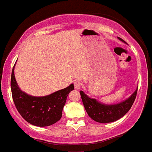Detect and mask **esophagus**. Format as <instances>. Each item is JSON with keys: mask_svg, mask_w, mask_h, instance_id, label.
Wrapping results in <instances>:
<instances>
[{"mask_svg": "<svg viewBox=\"0 0 152 152\" xmlns=\"http://www.w3.org/2000/svg\"><path fill=\"white\" fill-rule=\"evenodd\" d=\"M74 84H75V88L76 90H79L81 88V86H82V84H81L80 82H78V81H75V83H74Z\"/></svg>", "mask_w": 152, "mask_h": 152, "instance_id": "1", "label": "esophagus"}]
</instances>
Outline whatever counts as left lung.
Returning a JSON list of instances; mask_svg holds the SVG:
<instances>
[{"label": "left lung", "mask_w": 152, "mask_h": 152, "mask_svg": "<svg viewBox=\"0 0 152 152\" xmlns=\"http://www.w3.org/2000/svg\"><path fill=\"white\" fill-rule=\"evenodd\" d=\"M118 39L125 42L119 37ZM137 91L138 88L128 99L115 104H102L96 99L90 98L83 91H80V95L84 108L91 119L99 123H109L119 120L129 112L136 98Z\"/></svg>", "instance_id": "8db88e82"}]
</instances>
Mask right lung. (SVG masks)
Masks as SVG:
<instances>
[{"label":"right lung","mask_w":152,"mask_h":152,"mask_svg":"<svg viewBox=\"0 0 152 152\" xmlns=\"http://www.w3.org/2000/svg\"><path fill=\"white\" fill-rule=\"evenodd\" d=\"M14 66L11 75V91L20 115L30 124L39 127L52 126L57 122L62 116L69 93L75 88L74 84L48 96H30L18 87L14 76Z\"/></svg>","instance_id":"1"}]
</instances>
